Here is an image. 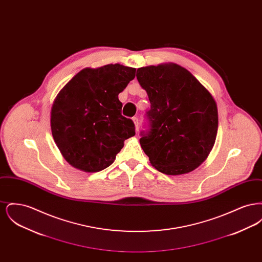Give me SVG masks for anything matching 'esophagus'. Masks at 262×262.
Masks as SVG:
<instances>
[{
  "instance_id": "esophagus-1",
  "label": "esophagus",
  "mask_w": 262,
  "mask_h": 262,
  "mask_svg": "<svg viewBox=\"0 0 262 262\" xmlns=\"http://www.w3.org/2000/svg\"><path fill=\"white\" fill-rule=\"evenodd\" d=\"M133 121H134V123H135V125H136V129H137V132H138V129H139V122H138V118H137V117H134V118H133Z\"/></svg>"
}]
</instances>
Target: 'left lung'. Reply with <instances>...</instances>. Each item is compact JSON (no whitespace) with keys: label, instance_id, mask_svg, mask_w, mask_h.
Instances as JSON below:
<instances>
[{"label":"left lung","instance_id":"8db88e82","mask_svg":"<svg viewBox=\"0 0 262 262\" xmlns=\"http://www.w3.org/2000/svg\"><path fill=\"white\" fill-rule=\"evenodd\" d=\"M137 78L148 95V128L140 145L153 167L166 174H187L210 153L218 111L209 91L185 68L165 63L139 68Z\"/></svg>","mask_w":262,"mask_h":262}]
</instances>
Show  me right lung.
Listing matches in <instances>:
<instances>
[{
	"instance_id": "add662e5",
	"label": "right lung",
	"mask_w": 262,
	"mask_h": 262,
	"mask_svg": "<svg viewBox=\"0 0 262 262\" xmlns=\"http://www.w3.org/2000/svg\"><path fill=\"white\" fill-rule=\"evenodd\" d=\"M136 76V69L106 64L84 69L62 88L51 110V129L63 158L84 172L109 167L136 135L135 124L122 115L119 93Z\"/></svg>"
}]
</instances>
